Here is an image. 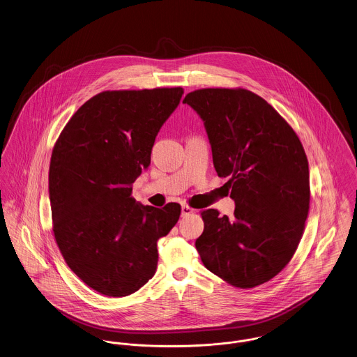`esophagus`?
Wrapping results in <instances>:
<instances>
[{
	"label": "esophagus",
	"mask_w": 357,
	"mask_h": 357,
	"mask_svg": "<svg viewBox=\"0 0 357 357\" xmlns=\"http://www.w3.org/2000/svg\"><path fill=\"white\" fill-rule=\"evenodd\" d=\"M194 213V210L191 208V207H188L187 204H182V215L185 217V215H190V214H192Z\"/></svg>",
	"instance_id": "1"
}]
</instances>
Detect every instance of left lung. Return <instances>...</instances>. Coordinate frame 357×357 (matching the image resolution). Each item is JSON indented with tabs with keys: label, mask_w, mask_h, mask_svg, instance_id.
<instances>
[{
	"label": "left lung",
	"mask_w": 357,
	"mask_h": 357,
	"mask_svg": "<svg viewBox=\"0 0 357 357\" xmlns=\"http://www.w3.org/2000/svg\"><path fill=\"white\" fill-rule=\"evenodd\" d=\"M204 120L218 176H230L234 215L201 213L195 248L204 266L237 288L261 285L294 255L309 211L304 147L272 105L250 91L204 88L186 95Z\"/></svg>",
	"instance_id": "obj_1"
}]
</instances>
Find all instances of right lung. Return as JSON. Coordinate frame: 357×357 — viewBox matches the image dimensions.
<instances>
[{
	"label": "right lung",
	"mask_w": 357,
	"mask_h": 357,
	"mask_svg": "<svg viewBox=\"0 0 357 357\" xmlns=\"http://www.w3.org/2000/svg\"><path fill=\"white\" fill-rule=\"evenodd\" d=\"M182 95L181 86L104 91L75 112L53 147L57 246L70 271L104 296L132 294L153 278L156 242L179 220V204L144 206L131 192Z\"/></svg>",
	"instance_id": "right-lung-1"
}]
</instances>
